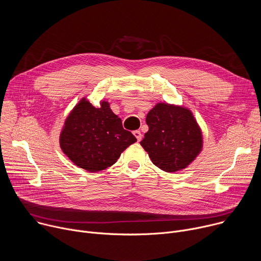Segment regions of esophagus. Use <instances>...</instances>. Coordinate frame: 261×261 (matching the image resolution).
Segmentation results:
<instances>
[{
    "mask_svg": "<svg viewBox=\"0 0 261 261\" xmlns=\"http://www.w3.org/2000/svg\"><path fill=\"white\" fill-rule=\"evenodd\" d=\"M133 134H134V136L136 137L137 141H140V140H141V137H142V135H141V132H140V131H138V130H135V131L133 132Z\"/></svg>",
    "mask_w": 261,
    "mask_h": 261,
    "instance_id": "obj_1",
    "label": "esophagus"
}]
</instances>
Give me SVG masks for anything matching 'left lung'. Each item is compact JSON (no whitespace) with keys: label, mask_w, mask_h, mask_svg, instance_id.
Instances as JSON below:
<instances>
[{"label":"left lung","mask_w":261,"mask_h":261,"mask_svg":"<svg viewBox=\"0 0 261 261\" xmlns=\"http://www.w3.org/2000/svg\"><path fill=\"white\" fill-rule=\"evenodd\" d=\"M148 131L140 141L152 162L166 172L187 167L202 148V133L191 111L158 103L146 116Z\"/></svg>","instance_id":"obj_1"}]
</instances>
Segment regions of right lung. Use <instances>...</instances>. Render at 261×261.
<instances>
[{"label":"right lung","instance_id":"obj_1","mask_svg":"<svg viewBox=\"0 0 261 261\" xmlns=\"http://www.w3.org/2000/svg\"><path fill=\"white\" fill-rule=\"evenodd\" d=\"M135 141V136L123 128L122 120L113 113L107 101L95 107L86 98L71 110L60 134L64 154L91 172L114 165Z\"/></svg>","mask_w":261,"mask_h":261}]
</instances>
